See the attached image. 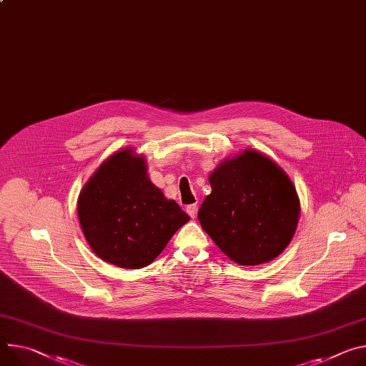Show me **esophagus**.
<instances>
[{
  "label": "esophagus",
  "mask_w": 366,
  "mask_h": 366,
  "mask_svg": "<svg viewBox=\"0 0 366 366\" xmlns=\"http://www.w3.org/2000/svg\"><path fill=\"white\" fill-rule=\"evenodd\" d=\"M187 213L189 214L191 219H195V216H197V206H195V204L188 206V207H187Z\"/></svg>",
  "instance_id": "34e87169"
}]
</instances>
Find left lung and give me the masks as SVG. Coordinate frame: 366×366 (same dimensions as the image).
Returning <instances> with one entry per match:
<instances>
[{"instance_id": "1", "label": "left lung", "mask_w": 366, "mask_h": 366, "mask_svg": "<svg viewBox=\"0 0 366 366\" xmlns=\"http://www.w3.org/2000/svg\"><path fill=\"white\" fill-rule=\"evenodd\" d=\"M198 220L232 261L257 265L280 255L295 235L301 203L280 166L252 149L210 174Z\"/></svg>"}]
</instances>
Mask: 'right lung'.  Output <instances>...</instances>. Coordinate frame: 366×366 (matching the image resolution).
Masks as SVG:
<instances>
[{"instance_id": "obj_1", "label": "right lung", "mask_w": 366, "mask_h": 366, "mask_svg": "<svg viewBox=\"0 0 366 366\" xmlns=\"http://www.w3.org/2000/svg\"><path fill=\"white\" fill-rule=\"evenodd\" d=\"M79 220L93 252L121 269L154 261L189 216L152 184L132 149L109 156L83 187Z\"/></svg>"}]
</instances>
